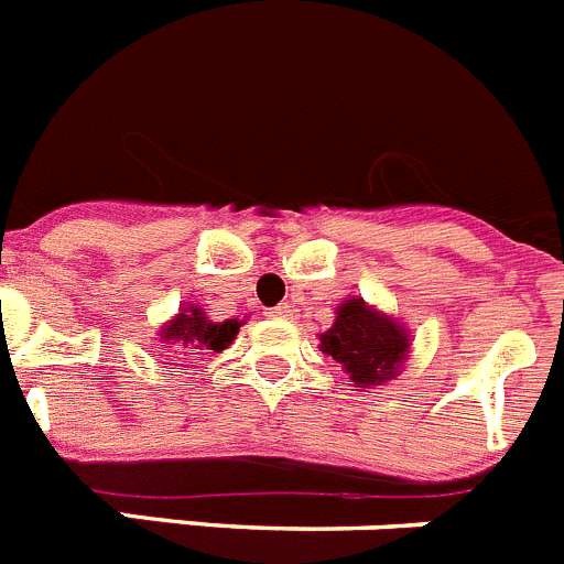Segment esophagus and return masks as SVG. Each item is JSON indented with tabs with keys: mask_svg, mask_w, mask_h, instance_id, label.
<instances>
[{
	"mask_svg": "<svg viewBox=\"0 0 564 564\" xmlns=\"http://www.w3.org/2000/svg\"><path fill=\"white\" fill-rule=\"evenodd\" d=\"M268 316H271V318H291L293 316V307L288 305V302H282V305L271 307V311H268Z\"/></svg>",
	"mask_w": 564,
	"mask_h": 564,
	"instance_id": "esophagus-1",
	"label": "esophagus"
}]
</instances>
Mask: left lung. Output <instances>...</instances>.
<instances>
[{
    "label": "left lung",
    "instance_id": "1",
    "mask_svg": "<svg viewBox=\"0 0 564 564\" xmlns=\"http://www.w3.org/2000/svg\"><path fill=\"white\" fill-rule=\"evenodd\" d=\"M318 341L333 361L341 364L350 381L367 390L392 381L410 352V333L395 318L356 296L338 305L336 322Z\"/></svg>",
    "mask_w": 564,
    "mask_h": 564
}]
</instances>
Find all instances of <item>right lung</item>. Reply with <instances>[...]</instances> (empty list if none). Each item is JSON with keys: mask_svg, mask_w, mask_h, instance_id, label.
Segmentation results:
<instances>
[{"mask_svg": "<svg viewBox=\"0 0 564 564\" xmlns=\"http://www.w3.org/2000/svg\"><path fill=\"white\" fill-rule=\"evenodd\" d=\"M239 325H242L239 318L212 322L200 305H186L161 327V341L177 352H186V356H197L203 350L220 352L237 338Z\"/></svg>", "mask_w": 564, "mask_h": 564, "instance_id": "obj_1", "label": "right lung"}]
</instances>
